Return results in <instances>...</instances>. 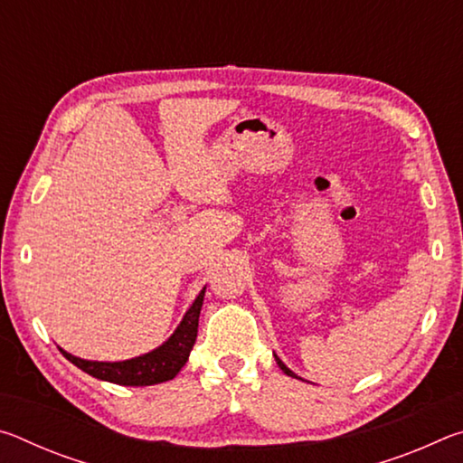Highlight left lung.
Returning <instances> with one entry per match:
<instances>
[{
  "instance_id": "left-lung-1",
  "label": "left lung",
  "mask_w": 463,
  "mask_h": 463,
  "mask_svg": "<svg viewBox=\"0 0 463 463\" xmlns=\"http://www.w3.org/2000/svg\"><path fill=\"white\" fill-rule=\"evenodd\" d=\"M273 357H276V362H278V365H279V370H281V372L288 373V375H292V378H296V380H302V378H298V375H296L292 370H289V367H288L284 362H281V359H279L276 354H273Z\"/></svg>"
}]
</instances>
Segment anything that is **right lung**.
Wrapping results in <instances>:
<instances>
[{
	"label": "right lung",
	"mask_w": 463,
	"mask_h": 463,
	"mask_svg": "<svg viewBox=\"0 0 463 463\" xmlns=\"http://www.w3.org/2000/svg\"><path fill=\"white\" fill-rule=\"evenodd\" d=\"M203 292H206V288H202V292L195 296L194 304L187 308L174 335L167 341H163L156 349L148 351V354L124 359V362H91V359L75 357L59 347L61 354L80 370L93 375V378L120 383V386H153V383L174 380L185 365L195 336H198Z\"/></svg>",
	"instance_id": "1"
}]
</instances>
